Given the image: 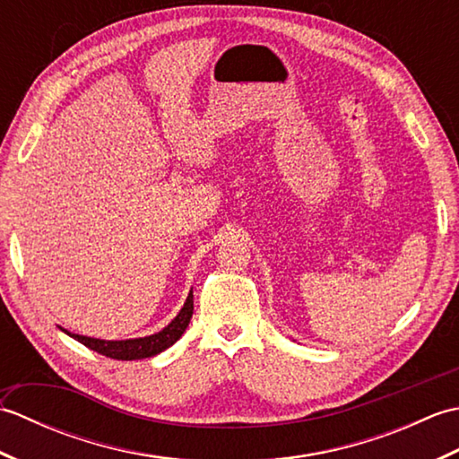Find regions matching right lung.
Masks as SVG:
<instances>
[{
	"instance_id": "add662e5",
	"label": "right lung",
	"mask_w": 459,
	"mask_h": 459,
	"mask_svg": "<svg viewBox=\"0 0 459 459\" xmlns=\"http://www.w3.org/2000/svg\"><path fill=\"white\" fill-rule=\"evenodd\" d=\"M191 316H193V290L189 291V296H187V299H185V304H183L179 314L175 316L161 331H158V333H153V335L108 341V339H96V337L71 333V331H66L63 327L61 329L68 337L76 339L84 347L96 351V353L106 355L110 359H118V360H135V359H148L153 355H160L161 351L171 347L175 341H178L185 333V329H187L189 321H191Z\"/></svg>"
}]
</instances>
